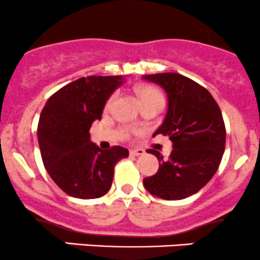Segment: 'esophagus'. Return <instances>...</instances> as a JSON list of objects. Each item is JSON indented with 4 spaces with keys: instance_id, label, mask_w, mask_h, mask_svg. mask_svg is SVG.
Here are the masks:
<instances>
[{
    "instance_id": "1",
    "label": "esophagus",
    "mask_w": 260,
    "mask_h": 260,
    "mask_svg": "<svg viewBox=\"0 0 260 260\" xmlns=\"http://www.w3.org/2000/svg\"><path fill=\"white\" fill-rule=\"evenodd\" d=\"M144 150L143 149H141V148H138V149H132L129 152V154L132 156H138V155H144Z\"/></svg>"
}]
</instances>
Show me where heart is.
Here are the masks:
<instances>
[{"label":"heart","instance_id":"b5f03b06","mask_svg":"<svg viewBox=\"0 0 260 260\" xmlns=\"http://www.w3.org/2000/svg\"><path fill=\"white\" fill-rule=\"evenodd\" d=\"M138 96L141 99L142 104H148V102H153V101H161L164 102V99H162V95L160 91L158 90L156 87L154 86H149V85H144V86H141L138 88ZM113 100H115V96H112L110 100L107 101V107H110L112 105Z\"/></svg>","mask_w":260,"mask_h":260}]
</instances>
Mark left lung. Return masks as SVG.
<instances>
[{
  "label": "left lung",
  "instance_id": "8db88e82",
  "mask_svg": "<svg viewBox=\"0 0 260 260\" xmlns=\"http://www.w3.org/2000/svg\"><path fill=\"white\" fill-rule=\"evenodd\" d=\"M168 95V112L153 137L173 142L169 159L149 149L159 160L156 174L143 179L156 198L182 200L201 190L217 172L226 145V128L217 102L204 86L176 73L144 75Z\"/></svg>",
  "mask_w": 260,
  "mask_h": 260
}]
</instances>
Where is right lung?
Instances as JSON below:
<instances>
[{"instance_id":"add662e5","label":"right lung","mask_w":260,"mask_h":260,"mask_svg":"<svg viewBox=\"0 0 260 260\" xmlns=\"http://www.w3.org/2000/svg\"><path fill=\"white\" fill-rule=\"evenodd\" d=\"M123 84L122 76H87L65 85L51 95L42 110L38 142L45 169L68 195L98 199L111 189L115 165L127 158L128 149L102 150L90 141L93 121L113 91Z\"/></svg>"}]
</instances>
